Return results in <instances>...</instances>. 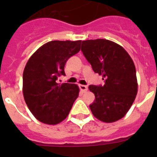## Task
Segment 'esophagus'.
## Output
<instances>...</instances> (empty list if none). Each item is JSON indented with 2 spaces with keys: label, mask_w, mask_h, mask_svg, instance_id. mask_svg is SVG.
I'll use <instances>...</instances> for the list:
<instances>
[{
  "label": "esophagus",
  "mask_w": 157,
  "mask_h": 157,
  "mask_svg": "<svg viewBox=\"0 0 157 157\" xmlns=\"http://www.w3.org/2000/svg\"><path fill=\"white\" fill-rule=\"evenodd\" d=\"M79 88L80 90H81V91H82V92H86V91L88 90V87H87V86L79 85Z\"/></svg>",
  "instance_id": "esophagus-1"
}]
</instances>
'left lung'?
<instances>
[{
	"mask_svg": "<svg viewBox=\"0 0 157 157\" xmlns=\"http://www.w3.org/2000/svg\"><path fill=\"white\" fill-rule=\"evenodd\" d=\"M81 50L94 71L105 80V85L89 86L95 95V101L90 105L93 115L105 123L120 120L127 114L138 94L132 59L121 45L106 39L82 41Z\"/></svg>",
	"mask_w": 157,
	"mask_h": 157,
	"instance_id": "obj_1",
	"label": "left lung"
}]
</instances>
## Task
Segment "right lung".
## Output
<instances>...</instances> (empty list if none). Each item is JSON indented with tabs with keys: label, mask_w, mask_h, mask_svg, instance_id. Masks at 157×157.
Returning <instances> with one entry per match:
<instances>
[{
	"label": "right lung",
	"mask_w": 157,
	"mask_h": 157,
	"mask_svg": "<svg viewBox=\"0 0 157 157\" xmlns=\"http://www.w3.org/2000/svg\"><path fill=\"white\" fill-rule=\"evenodd\" d=\"M82 41H52L37 48L25 66L23 93L28 109L37 120L48 125L61 123L68 116L79 88L58 83L64 75L67 60L80 51Z\"/></svg>",
	"instance_id": "1"
}]
</instances>
